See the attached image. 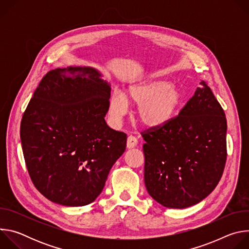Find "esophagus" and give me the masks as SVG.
<instances>
[{
  "mask_svg": "<svg viewBox=\"0 0 249 249\" xmlns=\"http://www.w3.org/2000/svg\"><path fill=\"white\" fill-rule=\"evenodd\" d=\"M137 144H138V140L136 137H134L132 135L128 137V139H127V148L128 149L135 148L137 146Z\"/></svg>",
  "mask_w": 249,
  "mask_h": 249,
  "instance_id": "obj_1",
  "label": "esophagus"
}]
</instances>
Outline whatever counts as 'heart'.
Here are the masks:
<instances>
[{
    "instance_id": "b5f03b06",
    "label": "heart",
    "mask_w": 249,
    "mask_h": 249,
    "mask_svg": "<svg viewBox=\"0 0 249 249\" xmlns=\"http://www.w3.org/2000/svg\"><path fill=\"white\" fill-rule=\"evenodd\" d=\"M183 92L168 81L152 79L132 85L126 96L114 90L109 98V114L119 121L127 112L129 101L138 104V116L141 122L149 127H160L168 123L178 111L183 102Z\"/></svg>"
}]
</instances>
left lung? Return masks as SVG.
<instances>
[{"instance_id": "obj_1", "label": "left lung", "mask_w": 249, "mask_h": 249, "mask_svg": "<svg viewBox=\"0 0 249 249\" xmlns=\"http://www.w3.org/2000/svg\"><path fill=\"white\" fill-rule=\"evenodd\" d=\"M179 114L142 132L149 194L166 208L184 209L218 185L227 160V119L202 81Z\"/></svg>"}]
</instances>
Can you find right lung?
<instances>
[{
	"label": "right lung",
	"instance_id": "obj_1",
	"mask_svg": "<svg viewBox=\"0 0 249 249\" xmlns=\"http://www.w3.org/2000/svg\"><path fill=\"white\" fill-rule=\"evenodd\" d=\"M100 77L90 67L49 71L22 115L30 178L44 197L63 206L93 202L125 152L127 135L104 120L111 89Z\"/></svg>",
	"mask_w": 249,
	"mask_h": 249
}]
</instances>
